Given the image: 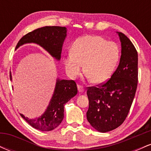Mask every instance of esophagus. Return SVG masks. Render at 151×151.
Returning a JSON list of instances; mask_svg holds the SVG:
<instances>
[{
  "label": "esophagus",
  "mask_w": 151,
  "mask_h": 151,
  "mask_svg": "<svg viewBox=\"0 0 151 151\" xmlns=\"http://www.w3.org/2000/svg\"><path fill=\"white\" fill-rule=\"evenodd\" d=\"M77 88H78V91H79V93H82L83 91H84V87H83L82 86L78 85V86H77Z\"/></svg>",
  "instance_id": "1"
}]
</instances>
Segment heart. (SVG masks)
<instances>
[{
    "label": "heart",
    "mask_w": 151,
    "mask_h": 151,
    "mask_svg": "<svg viewBox=\"0 0 151 151\" xmlns=\"http://www.w3.org/2000/svg\"><path fill=\"white\" fill-rule=\"evenodd\" d=\"M120 59V48L116 42H108L98 35L77 38L63 58L67 75L74 79L83 68L86 77L95 84L104 82L111 77Z\"/></svg>",
    "instance_id": "1"
}]
</instances>
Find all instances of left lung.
Wrapping results in <instances>:
<instances>
[{
  "label": "left lung",
  "instance_id": "8db88e82",
  "mask_svg": "<svg viewBox=\"0 0 151 151\" xmlns=\"http://www.w3.org/2000/svg\"><path fill=\"white\" fill-rule=\"evenodd\" d=\"M121 45L119 65L106 82L88 87L87 120L94 129L105 133L124 123L132 104L138 84V53L131 41L117 32Z\"/></svg>",
  "mask_w": 151,
  "mask_h": 151
}]
</instances>
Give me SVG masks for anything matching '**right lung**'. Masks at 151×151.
I'll return each mask as SVG.
<instances>
[{
    "label": "right lung",
    "mask_w": 151,
    "mask_h": 151,
    "mask_svg": "<svg viewBox=\"0 0 151 151\" xmlns=\"http://www.w3.org/2000/svg\"><path fill=\"white\" fill-rule=\"evenodd\" d=\"M67 37V28L60 26H45L36 29L24 35L19 40L15 49L27 43H35L45 50L58 61L61 59L64 41ZM12 81V75L10 73ZM77 93V87L73 80L57 79L55 90L45 111L40 116L29 119L20 114L32 127L42 131H50L61 124L64 119V108Z\"/></svg>",
    "instance_id": "right-lung-1"
}]
</instances>
